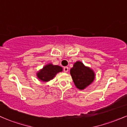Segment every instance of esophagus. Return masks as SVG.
I'll list each match as a JSON object with an SVG mask.
<instances>
[{"label": "esophagus", "mask_w": 127, "mask_h": 127, "mask_svg": "<svg viewBox=\"0 0 127 127\" xmlns=\"http://www.w3.org/2000/svg\"><path fill=\"white\" fill-rule=\"evenodd\" d=\"M68 67H67V66L64 67L63 70H64V72H68Z\"/></svg>", "instance_id": "esophagus-1"}]
</instances>
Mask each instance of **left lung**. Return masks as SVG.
I'll return each mask as SVG.
<instances>
[{"label": "left lung", "mask_w": 127, "mask_h": 127, "mask_svg": "<svg viewBox=\"0 0 127 127\" xmlns=\"http://www.w3.org/2000/svg\"><path fill=\"white\" fill-rule=\"evenodd\" d=\"M70 75L76 88L81 90L90 85L95 78L94 71L79 61L73 64L70 69Z\"/></svg>", "instance_id": "8db88e82"}]
</instances>
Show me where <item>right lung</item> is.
<instances>
[{
    "mask_svg": "<svg viewBox=\"0 0 127 127\" xmlns=\"http://www.w3.org/2000/svg\"><path fill=\"white\" fill-rule=\"evenodd\" d=\"M63 68L57 65L50 63L45 65L42 69L37 73V76L40 81L48 82L55 76L58 73L62 72Z\"/></svg>",
    "mask_w": 127,
    "mask_h": 127,
    "instance_id": "add662e5",
    "label": "right lung"
}]
</instances>
